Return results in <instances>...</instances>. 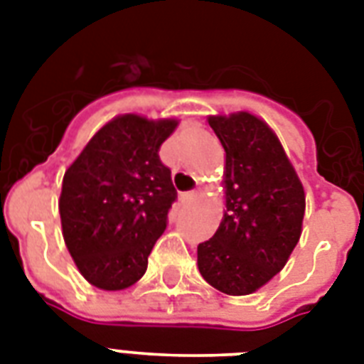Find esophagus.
I'll return each instance as SVG.
<instances>
[{
  "label": "esophagus",
  "mask_w": 364,
  "mask_h": 364,
  "mask_svg": "<svg viewBox=\"0 0 364 364\" xmlns=\"http://www.w3.org/2000/svg\"><path fill=\"white\" fill-rule=\"evenodd\" d=\"M198 196H200L198 188H194V191H188V193H185V198L187 200H194V198H198Z\"/></svg>",
  "instance_id": "obj_1"
}]
</instances>
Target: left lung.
Wrapping results in <instances>:
<instances>
[{
    "instance_id": "8db88e82",
    "label": "left lung",
    "mask_w": 364,
    "mask_h": 364,
    "mask_svg": "<svg viewBox=\"0 0 364 364\" xmlns=\"http://www.w3.org/2000/svg\"><path fill=\"white\" fill-rule=\"evenodd\" d=\"M227 164V213L198 243L200 274L227 294H249L270 282L299 243L306 196L282 143L249 113L210 117Z\"/></svg>"
}]
</instances>
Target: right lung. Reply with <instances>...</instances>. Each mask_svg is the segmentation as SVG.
<instances>
[{
    "mask_svg": "<svg viewBox=\"0 0 364 364\" xmlns=\"http://www.w3.org/2000/svg\"><path fill=\"white\" fill-rule=\"evenodd\" d=\"M176 126L170 119L117 117L65 171L62 232L79 272L96 287L121 291L147 270L177 200L171 170L159 156Z\"/></svg>",
    "mask_w": 364,
    "mask_h": 364,
    "instance_id": "obj_1",
    "label": "right lung"
}]
</instances>
